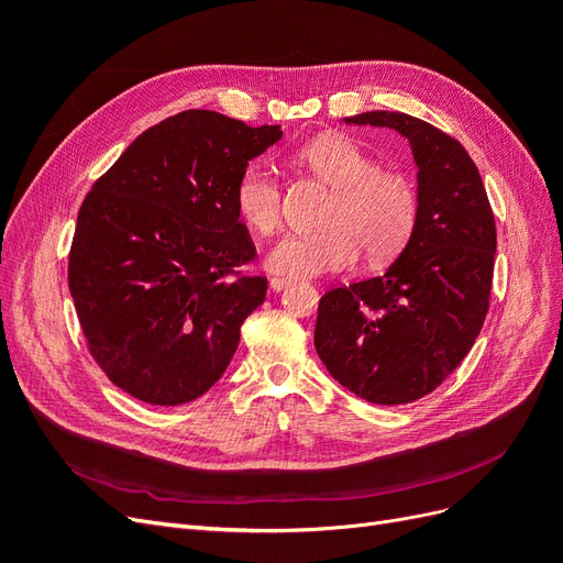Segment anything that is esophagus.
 <instances>
[{
  "mask_svg": "<svg viewBox=\"0 0 563 563\" xmlns=\"http://www.w3.org/2000/svg\"><path fill=\"white\" fill-rule=\"evenodd\" d=\"M288 286H291V282H288V279H282V277H275V279H269V288H272V291H284V288H288Z\"/></svg>",
  "mask_w": 563,
  "mask_h": 563,
  "instance_id": "1",
  "label": "esophagus"
}]
</instances>
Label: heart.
Instances as JSON below:
<instances>
[{
    "instance_id": "b5f03b06",
    "label": "heart",
    "mask_w": 563,
    "mask_h": 563,
    "mask_svg": "<svg viewBox=\"0 0 563 563\" xmlns=\"http://www.w3.org/2000/svg\"><path fill=\"white\" fill-rule=\"evenodd\" d=\"M333 197L321 216L323 230L291 234L267 255V269L288 282L312 279L327 272L350 269L362 249L368 261L383 263L408 244L418 223V195L397 172L378 162L345 135H319L296 155ZM234 207L244 223L258 234L282 225V187L263 166H249L236 180Z\"/></svg>"
}]
</instances>
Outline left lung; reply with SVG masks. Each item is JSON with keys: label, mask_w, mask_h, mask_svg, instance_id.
Instances as JSON below:
<instances>
[{"label": "left lung", "mask_w": 563, "mask_h": 563, "mask_svg": "<svg viewBox=\"0 0 563 563\" xmlns=\"http://www.w3.org/2000/svg\"><path fill=\"white\" fill-rule=\"evenodd\" d=\"M345 122L395 129L411 143L418 223L385 275L323 294L314 347L331 376L356 397L408 404L451 376L484 327L496 218L479 168L449 133L387 110Z\"/></svg>", "instance_id": "8db88e82"}]
</instances>
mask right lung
Wrapping results in <instances>:
<instances>
[{"mask_svg": "<svg viewBox=\"0 0 563 563\" xmlns=\"http://www.w3.org/2000/svg\"><path fill=\"white\" fill-rule=\"evenodd\" d=\"M279 126L185 110L143 131L84 199L67 284L89 352L131 397L180 406L223 376L265 277L234 207Z\"/></svg>", "mask_w": 563, "mask_h": 563, "instance_id": "right-lung-1", "label": "right lung"}]
</instances>
